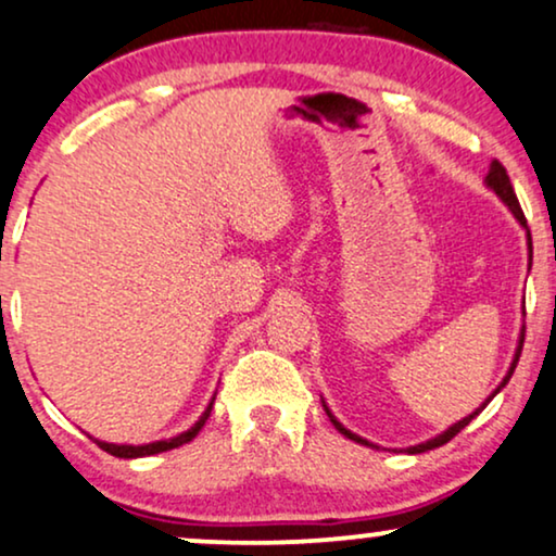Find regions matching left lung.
<instances>
[{"mask_svg": "<svg viewBox=\"0 0 556 556\" xmlns=\"http://www.w3.org/2000/svg\"><path fill=\"white\" fill-rule=\"evenodd\" d=\"M484 182H488V188H490V190H495V193H497V198H500V201H503L505 205H508V208L513 211V216H516V218H518V222H520V226H523V229H526V231H529V224H526V216H523V211H520V203H518V198H516V190H513V185H510V177H508V173H505V167H503V164H500L497 160L490 164V173H488V177H484ZM526 237H529V257H533V247H531V231H529V235H526ZM523 338H526V327H523V330H520V340H518V351H516V358H513V363H510V371H508V376H505V379H503V381H500V387L495 389V394L500 392V389H503V387H505V383H508V381H510V376H513V371H516V366H518V358H520V351H523ZM495 394H492V396H495ZM492 396H490V400H492ZM490 400H488V402H490ZM488 402H484V404H488ZM484 404H482V407H479V409H477V413H471L469 417H464V420H458L456 425H451V428H448V430H443V433H441V435L430 438V441H425V443L409 445V448H407V454H425V451H430V448H438V445L448 443V441H451V438H454V435H458V433H462V430H464V428H467V425H469L471 420H475V417H477L479 413H482V409H484ZM325 413H327V417H330V420H332V425H334V428H338V430H340V433H342V435H345V438H351V441H355V443H361V445H374V443H368V441H366V438L355 435V433H351V430H348V428H342V425H340L338 420H334V415L330 413V409H327V404H325Z\"/></svg>", "mask_w": 556, "mask_h": 556, "instance_id": "1", "label": "left lung"}]
</instances>
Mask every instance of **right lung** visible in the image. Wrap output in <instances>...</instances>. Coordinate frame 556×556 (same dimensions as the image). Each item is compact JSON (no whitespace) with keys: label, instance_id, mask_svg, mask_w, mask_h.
I'll use <instances>...</instances> for the list:
<instances>
[{"label":"right lung","instance_id":"add662e5","mask_svg":"<svg viewBox=\"0 0 556 556\" xmlns=\"http://www.w3.org/2000/svg\"><path fill=\"white\" fill-rule=\"evenodd\" d=\"M211 407H214V402L208 404V409L201 415V420H198L193 428L185 430V433L169 438V441H156V443H147V445H115V443H105V441H94L100 445L102 451H108L111 456H118V458H141V456H154V454H162V451H169V448H177V445L182 443H190L193 438L201 433V428L208 420L211 415Z\"/></svg>","mask_w":556,"mask_h":556}]
</instances>
